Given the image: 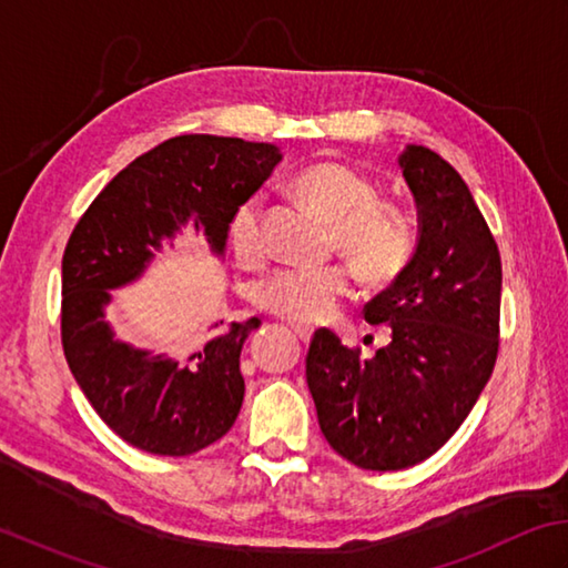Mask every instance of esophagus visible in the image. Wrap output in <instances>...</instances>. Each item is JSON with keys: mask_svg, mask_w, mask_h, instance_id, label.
<instances>
[{"mask_svg": "<svg viewBox=\"0 0 568 568\" xmlns=\"http://www.w3.org/2000/svg\"><path fill=\"white\" fill-rule=\"evenodd\" d=\"M292 328H294V333H296L298 338L304 341V343H308L311 338H314V328H311V326H304V323H292Z\"/></svg>", "mask_w": 568, "mask_h": 568, "instance_id": "1", "label": "esophagus"}]
</instances>
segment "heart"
<instances>
[{"mask_svg":"<svg viewBox=\"0 0 568 568\" xmlns=\"http://www.w3.org/2000/svg\"><path fill=\"white\" fill-rule=\"evenodd\" d=\"M292 186L331 220L333 247L351 260L367 286H389L407 272L416 250L414 227L397 205L379 201V186L373 179L341 161H316L296 173ZM227 240L242 264L264 260L267 240L260 195H250L235 207ZM351 286V272L341 264L286 267L260 284L257 304L292 323H318L335 314Z\"/></svg>","mask_w":568,"mask_h":568,"instance_id":"heart-1","label":"heart"}]
</instances>
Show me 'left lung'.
I'll list each match as a JSON object with an SVG mask.
<instances>
[{"label":"left lung","mask_w":568,"mask_h":568,"mask_svg":"<svg viewBox=\"0 0 568 568\" xmlns=\"http://www.w3.org/2000/svg\"><path fill=\"white\" fill-rule=\"evenodd\" d=\"M399 166L419 211V242L407 272L363 311L373 326H389L392 343L363 361L361 348L318 328L306 355L323 436L365 470L434 456L478 402L500 345V252L466 181L416 144Z\"/></svg>","instance_id":"obj_1"}]
</instances>
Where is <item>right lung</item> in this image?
I'll return each instance as SVG.
<instances>
[{
    "label": "right lung",
    "instance_id": "obj_1",
    "mask_svg": "<svg viewBox=\"0 0 568 568\" xmlns=\"http://www.w3.org/2000/svg\"><path fill=\"white\" fill-rule=\"evenodd\" d=\"M280 161L274 144L173 136L122 169L73 227L61 270L63 353L92 409L122 442L156 456H191L235 424L245 397L240 351L260 318L171 357L114 338L105 306L110 288L139 280L161 242L186 223L223 254L230 215Z\"/></svg>",
    "mask_w": 568,
    "mask_h": 568
}]
</instances>
